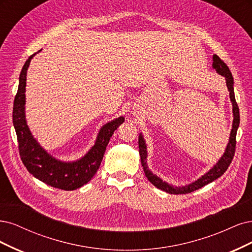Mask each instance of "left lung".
<instances>
[{
  "instance_id": "1",
  "label": "left lung",
  "mask_w": 252,
  "mask_h": 252,
  "mask_svg": "<svg viewBox=\"0 0 252 252\" xmlns=\"http://www.w3.org/2000/svg\"><path fill=\"white\" fill-rule=\"evenodd\" d=\"M213 69L217 71L218 74H220L225 77L226 80V86L227 89L229 91V97H230V101L232 103V113H233V121H232V128L230 131V136H229V140L228 143H227V147L225 149V152L223 154V156L219 159L217 163L210 168L206 174L201 176L199 179L196 181H193L188 185L184 186H175L173 184H169L165 181L161 179L160 177L157 175L153 174L151 172V169L148 166V151H147V143H145L144 138L142 134L139 135V139H138V144H139V154H140V159H141V165L143 167L144 174L147 176L148 180L154 185L156 186L157 189L164 190L168 193L172 194H181V193H189L191 191L197 190L203 186H205L206 184L215 181L218 179L219 177H221L230 165L232 158L234 156V151H235V136H237V131L239 128L240 125V111L238 103L235 101V97H234V91H233V77L229 68L227 67V64L219 58L218 55L213 56Z\"/></svg>"
}]
</instances>
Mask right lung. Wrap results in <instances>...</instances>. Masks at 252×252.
Instances as JSON below:
<instances>
[{"label":"right lung","mask_w":252,"mask_h":252,"mask_svg":"<svg viewBox=\"0 0 252 252\" xmlns=\"http://www.w3.org/2000/svg\"><path fill=\"white\" fill-rule=\"evenodd\" d=\"M42 50H38V52ZM36 53L32 54L24 64L20 74L18 93L13 102L12 120L18 136L20 156L28 172L39 181L55 189L74 190L88 183L96 174L112 135L124 124L125 117L120 116L102 126L94 145L80 159L67 162L50 155L30 132L25 114L27 70Z\"/></svg>","instance_id":"right-lung-1"}]
</instances>
